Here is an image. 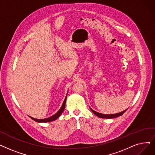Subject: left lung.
<instances>
[{
	"mask_svg": "<svg viewBox=\"0 0 155 155\" xmlns=\"http://www.w3.org/2000/svg\"><path fill=\"white\" fill-rule=\"evenodd\" d=\"M91 110L95 114V115L99 117V118H117V117H118L121 115H122L126 111V110L128 109H126L125 110L122 111V112H120L118 113H115V114H102V113H98L97 111H95L94 110H93L91 107H90Z\"/></svg>",
	"mask_w": 155,
	"mask_h": 155,
	"instance_id": "obj_1",
	"label": "left lung"
}]
</instances>
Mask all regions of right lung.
I'll return each mask as SVG.
<instances>
[{"label":"right lung","instance_id":"obj_1","mask_svg":"<svg viewBox=\"0 0 155 155\" xmlns=\"http://www.w3.org/2000/svg\"><path fill=\"white\" fill-rule=\"evenodd\" d=\"M66 97H67V94H66V96L65 97V99L63 101V103L62 104V106L61 107V108H60L59 110V111L56 113L54 114V115H53L52 116L49 117V118H44V119H37V118H33V117H30L32 120H33L34 121H35V122H44V123H45V122H52V121H54L56 120H57L60 116H61V115L62 114L63 111H64V108H65V104H66Z\"/></svg>","mask_w":155,"mask_h":155}]
</instances>
